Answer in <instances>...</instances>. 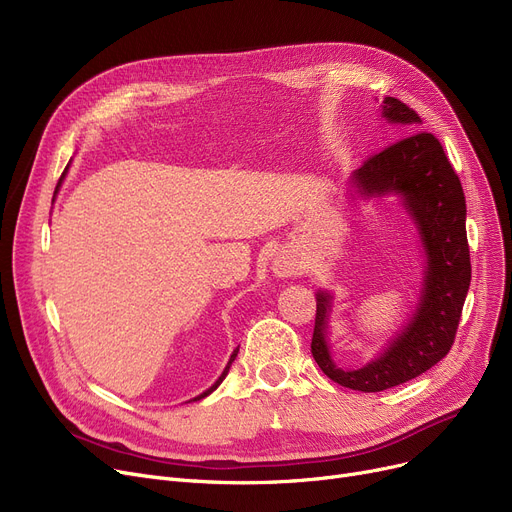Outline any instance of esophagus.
I'll use <instances>...</instances> for the list:
<instances>
[{
    "label": "esophagus",
    "mask_w": 512,
    "mask_h": 512,
    "mask_svg": "<svg viewBox=\"0 0 512 512\" xmlns=\"http://www.w3.org/2000/svg\"><path fill=\"white\" fill-rule=\"evenodd\" d=\"M301 270V265H299V261L297 259H292V257H278L276 259V263H274V272L278 274V276H282V278H286V276H292V274H297Z\"/></svg>",
    "instance_id": "34e87169"
}]
</instances>
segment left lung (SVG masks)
<instances>
[{"label":"left lung","instance_id":"8db88e82","mask_svg":"<svg viewBox=\"0 0 512 512\" xmlns=\"http://www.w3.org/2000/svg\"><path fill=\"white\" fill-rule=\"evenodd\" d=\"M384 118L415 130L419 114L394 97L384 99ZM361 195L400 193L415 215L427 251L423 301L380 359L363 369L344 371L334 365L326 342L330 294H317L311 355L328 378L344 388L382 392L405 384L442 361L454 344L471 282V259L465 228V193L442 143L432 132L411 134L373 153L353 176Z\"/></svg>","mask_w":512,"mask_h":512}]
</instances>
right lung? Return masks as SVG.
Instances as JSON below:
<instances>
[{
    "label": "right lung",
    "mask_w": 512,
    "mask_h": 512,
    "mask_svg": "<svg viewBox=\"0 0 512 512\" xmlns=\"http://www.w3.org/2000/svg\"><path fill=\"white\" fill-rule=\"evenodd\" d=\"M62 176H64V174H62ZM60 180H62V178H60ZM236 353H238V348H236V351H234V353H232V357H230V361H228V365H226V369H224V373H222V375H220V380H218V382H215V384H213V386H211V388H209V390H207V392H203V394H201V396H197V398H195V400H201V398H203V396H207V394H211V392H213V390H215V388H218V386H220V384H222V380H224V378H226V373H228V369H230V365H232V361H234V359H236Z\"/></svg>",
    "instance_id": "add662e5"
}]
</instances>
